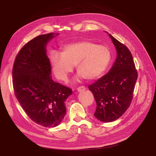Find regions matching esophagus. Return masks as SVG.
Returning a JSON list of instances; mask_svg holds the SVG:
<instances>
[{
	"label": "esophagus",
	"mask_w": 156,
	"mask_h": 156,
	"mask_svg": "<svg viewBox=\"0 0 156 156\" xmlns=\"http://www.w3.org/2000/svg\"><path fill=\"white\" fill-rule=\"evenodd\" d=\"M76 90L78 92H82V91H84L86 90V87L84 86H81L78 87Z\"/></svg>",
	"instance_id": "34e87169"
}]
</instances>
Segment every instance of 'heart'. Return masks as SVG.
Wrapping results in <instances>:
<instances>
[{"instance_id":"obj_1","label":"heart","mask_w":156,"mask_h":156,"mask_svg":"<svg viewBox=\"0 0 156 156\" xmlns=\"http://www.w3.org/2000/svg\"><path fill=\"white\" fill-rule=\"evenodd\" d=\"M62 53L52 51L51 60L57 79L66 81L76 66L79 76L93 80L101 76L108 66L111 54L105 46L97 45L91 41L81 40L66 44Z\"/></svg>"}]
</instances>
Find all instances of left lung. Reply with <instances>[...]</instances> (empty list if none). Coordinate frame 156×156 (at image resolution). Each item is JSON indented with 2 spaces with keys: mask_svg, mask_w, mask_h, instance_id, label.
Returning <instances> with one entry per match:
<instances>
[{
  "mask_svg": "<svg viewBox=\"0 0 156 156\" xmlns=\"http://www.w3.org/2000/svg\"><path fill=\"white\" fill-rule=\"evenodd\" d=\"M117 51V59L109 72L88 86L96 102L94 117L103 122L119 119L129 108L138 78L132 54L128 48L112 35Z\"/></svg>",
  "mask_w": 156,
  "mask_h": 156,
  "instance_id": "1",
  "label": "left lung"
}]
</instances>
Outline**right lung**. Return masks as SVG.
<instances>
[{
    "mask_svg": "<svg viewBox=\"0 0 156 156\" xmlns=\"http://www.w3.org/2000/svg\"><path fill=\"white\" fill-rule=\"evenodd\" d=\"M53 37L51 33L27 42L16 55L12 70L18 101L30 119L45 127H55L60 123L66 114L65 101L72 94L71 88L51 77L46 46Z\"/></svg>",
    "mask_w": 156,
    "mask_h": 156,
    "instance_id": "right-lung-1",
    "label": "right lung"
}]
</instances>
